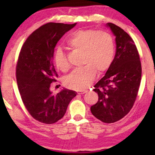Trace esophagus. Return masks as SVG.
<instances>
[{
  "label": "esophagus",
  "instance_id": "esophagus-1",
  "mask_svg": "<svg viewBox=\"0 0 155 155\" xmlns=\"http://www.w3.org/2000/svg\"><path fill=\"white\" fill-rule=\"evenodd\" d=\"M86 90H83V91H77V93L78 94H85V92H86Z\"/></svg>",
  "mask_w": 155,
  "mask_h": 155
}]
</instances>
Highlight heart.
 <instances>
[{"instance_id": "1", "label": "heart", "mask_w": 155, "mask_h": 155, "mask_svg": "<svg viewBox=\"0 0 155 155\" xmlns=\"http://www.w3.org/2000/svg\"><path fill=\"white\" fill-rule=\"evenodd\" d=\"M68 45L76 51L82 52V65L65 78V84L73 90L87 88L95 79L97 72L103 74L111 65L114 56V44L110 34L103 31L79 30L73 33L68 40ZM56 66L63 72L70 68L66 56L61 48L54 53Z\"/></svg>"}]
</instances>
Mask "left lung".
Masks as SVG:
<instances>
[{
  "label": "left lung",
  "mask_w": 155,
  "mask_h": 155,
  "mask_svg": "<svg viewBox=\"0 0 155 155\" xmlns=\"http://www.w3.org/2000/svg\"><path fill=\"white\" fill-rule=\"evenodd\" d=\"M115 36L116 52L104 77L94 85L98 101L91 112L104 123L124 117L134 104L141 77V65L137 47L127 33L113 23L106 25Z\"/></svg>",
  "instance_id": "1"
}]
</instances>
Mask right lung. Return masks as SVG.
Here are the masks:
<instances>
[{
	"mask_svg": "<svg viewBox=\"0 0 155 155\" xmlns=\"http://www.w3.org/2000/svg\"><path fill=\"white\" fill-rule=\"evenodd\" d=\"M72 25L49 22L33 32L20 52L16 65L18 90L34 119L51 124L61 119L77 92L64 88L55 95L51 84L58 77L53 64L54 47Z\"/></svg>",
	"mask_w": 155,
	"mask_h": 155,
	"instance_id": "right-lung-1",
	"label": "right lung"
}]
</instances>
